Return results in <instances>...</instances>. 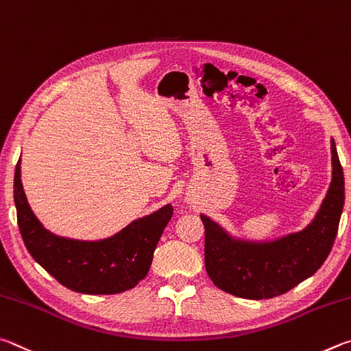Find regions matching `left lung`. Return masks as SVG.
Masks as SVG:
<instances>
[{
	"label": "left lung",
	"instance_id": "obj_1",
	"mask_svg": "<svg viewBox=\"0 0 351 351\" xmlns=\"http://www.w3.org/2000/svg\"><path fill=\"white\" fill-rule=\"evenodd\" d=\"M331 182L311 222L296 232L254 241L237 237L205 214V267L213 284L243 299H269L311 278L327 259L343 208V172L331 138Z\"/></svg>",
	"mask_w": 351,
	"mask_h": 351
}]
</instances>
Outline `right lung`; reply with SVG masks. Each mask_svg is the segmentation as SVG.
<instances>
[{"label":"right lung","instance_id":"add662e5","mask_svg":"<svg viewBox=\"0 0 351 351\" xmlns=\"http://www.w3.org/2000/svg\"><path fill=\"white\" fill-rule=\"evenodd\" d=\"M14 200L18 226L30 256L61 285L83 294L121 293L145 279L154 251L172 217V206L166 204L98 241L53 234L29 205L21 182V160L15 168Z\"/></svg>","mask_w":351,"mask_h":351}]
</instances>
